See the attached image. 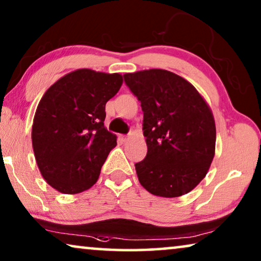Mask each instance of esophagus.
I'll use <instances>...</instances> for the list:
<instances>
[{
	"label": "esophagus",
	"mask_w": 261,
	"mask_h": 261,
	"mask_svg": "<svg viewBox=\"0 0 261 261\" xmlns=\"http://www.w3.org/2000/svg\"><path fill=\"white\" fill-rule=\"evenodd\" d=\"M120 139H121V141H127L128 140V135H120Z\"/></svg>",
	"instance_id": "1"
}]
</instances>
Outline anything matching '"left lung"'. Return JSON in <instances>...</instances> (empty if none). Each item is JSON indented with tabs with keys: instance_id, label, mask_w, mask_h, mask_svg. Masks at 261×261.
Masks as SVG:
<instances>
[{
	"instance_id": "1",
	"label": "left lung",
	"mask_w": 261,
	"mask_h": 261,
	"mask_svg": "<svg viewBox=\"0 0 261 261\" xmlns=\"http://www.w3.org/2000/svg\"><path fill=\"white\" fill-rule=\"evenodd\" d=\"M141 102L147 154L135 164L139 181L160 197L190 192L208 172L215 155L212 109L183 77L162 69L123 74Z\"/></svg>"
}]
</instances>
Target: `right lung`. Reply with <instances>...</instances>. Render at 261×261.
<instances>
[{
	"label": "right lung",
	"instance_id": "add662e5",
	"mask_svg": "<svg viewBox=\"0 0 261 261\" xmlns=\"http://www.w3.org/2000/svg\"><path fill=\"white\" fill-rule=\"evenodd\" d=\"M120 73L80 69L51 85L39 102L32 144L41 176L62 194H80L98 179L116 146L105 127L106 103L122 85Z\"/></svg>",
	"mask_w": 261,
	"mask_h": 261
}]
</instances>
